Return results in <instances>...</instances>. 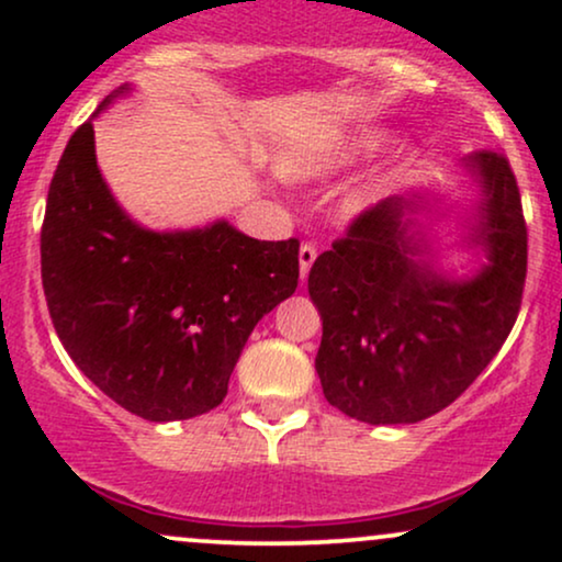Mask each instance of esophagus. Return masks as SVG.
I'll use <instances>...</instances> for the list:
<instances>
[{"mask_svg": "<svg viewBox=\"0 0 562 562\" xmlns=\"http://www.w3.org/2000/svg\"><path fill=\"white\" fill-rule=\"evenodd\" d=\"M317 259V248L312 243H303L299 250V267H301V282H306L308 272H312V263Z\"/></svg>", "mask_w": 562, "mask_h": 562, "instance_id": "34e87169", "label": "esophagus"}]
</instances>
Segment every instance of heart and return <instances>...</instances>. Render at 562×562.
Wrapping results in <instances>:
<instances>
[{"mask_svg": "<svg viewBox=\"0 0 562 562\" xmlns=\"http://www.w3.org/2000/svg\"><path fill=\"white\" fill-rule=\"evenodd\" d=\"M333 164H335V158L303 156V158H293V164H290V171L303 173V177H319V173L333 169Z\"/></svg>", "mask_w": 562, "mask_h": 562, "instance_id": "heart-1", "label": "heart"}]
</instances>
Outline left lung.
<instances>
[{
    "label": "left lung",
    "mask_w": 562,
    "mask_h": 562,
    "mask_svg": "<svg viewBox=\"0 0 562 562\" xmlns=\"http://www.w3.org/2000/svg\"><path fill=\"white\" fill-rule=\"evenodd\" d=\"M460 169L479 190L457 216L460 250L481 256L473 272L457 277L438 261V237L417 218H447L428 187L359 216L308 272L322 317L314 367L327 402L353 420L409 425L441 412L518 319L528 259L518 182L499 153H473Z\"/></svg>",
    "instance_id": "1"
}]
</instances>
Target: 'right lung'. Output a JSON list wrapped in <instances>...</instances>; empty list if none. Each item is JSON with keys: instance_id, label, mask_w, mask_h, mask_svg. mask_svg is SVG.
Wrapping results in <instances>:
<instances>
[{"instance_id": "right-lung-1", "label": "right lung", "mask_w": 562, "mask_h": 562, "mask_svg": "<svg viewBox=\"0 0 562 562\" xmlns=\"http://www.w3.org/2000/svg\"><path fill=\"white\" fill-rule=\"evenodd\" d=\"M132 92L100 102L92 119ZM92 119L74 132L49 184L42 285L76 367L132 415L190 420L227 396L240 351L299 288V240H256L227 218L147 229L102 179Z\"/></svg>"}]
</instances>
